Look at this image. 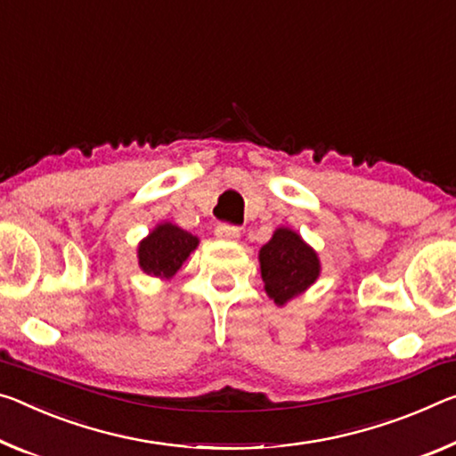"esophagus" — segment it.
Wrapping results in <instances>:
<instances>
[{
  "mask_svg": "<svg viewBox=\"0 0 456 456\" xmlns=\"http://www.w3.org/2000/svg\"><path fill=\"white\" fill-rule=\"evenodd\" d=\"M215 235L216 240L221 241H237L241 237V229L235 225H227V223H221V225H216Z\"/></svg>",
  "mask_w": 456,
  "mask_h": 456,
  "instance_id": "34e87169",
  "label": "esophagus"
}]
</instances>
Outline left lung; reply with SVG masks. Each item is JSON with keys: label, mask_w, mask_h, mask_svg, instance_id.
<instances>
[{"label": "left lung", "mask_w": 456, "mask_h": 456, "mask_svg": "<svg viewBox=\"0 0 456 456\" xmlns=\"http://www.w3.org/2000/svg\"><path fill=\"white\" fill-rule=\"evenodd\" d=\"M264 290L278 306L305 294L321 276V257L290 227H278L257 254Z\"/></svg>", "instance_id": "left-lung-1"}]
</instances>
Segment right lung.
<instances>
[{"instance_id":"obj_1","label":"right lung","mask_w":456,"mask_h":456,"mask_svg":"<svg viewBox=\"0 0 456 456\" xmlns=\"http://www.w3.org/2000/svg\"><path fill=\"white\" fill-rule=\"evenodd\" d=\"M200 240L189 231L164 221L150 231L143 240L137 243V265L143 273L151 278L170 280L189 259L194 249L199 248Z\"/></svg>"}]
</instances>
